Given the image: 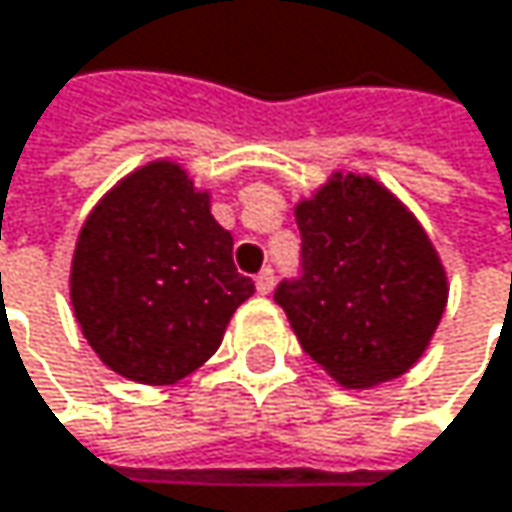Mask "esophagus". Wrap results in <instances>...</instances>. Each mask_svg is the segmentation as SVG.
I'll return each mask as SVG.
<instances>
[{"label":"esophagus","mask_w":512,"mask_h":512,"mask_svg":"<svg viewBox=\"0 0 512 512\" xmlns=\"http://www.w3.org/2000/svg\"><path fill=\"white\" fill-rule=\"evenodd\" d=\"M255 287L260 296H266V293H272V287H275V272L266 266V269H260V275L255 278Z\"/></svg>","instance_id":"1"}]
</instances>
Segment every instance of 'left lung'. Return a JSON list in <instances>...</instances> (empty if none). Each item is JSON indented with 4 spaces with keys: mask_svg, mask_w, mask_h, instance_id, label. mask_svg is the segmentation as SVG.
Returning a JSON list of instances; mask_svg holds the SVG:
<instances>
[{
    "mask_svg": "<svg viewBox=\"0 0 512 512\" xmlns=\"http://www.w3.org/2000/svg\"><path fill=\"white\" fill-rule=\"evenodd\" d=\"M302 275L281 281L302 350L344 388L403 376L433 341L448 275L421 222L379 180L335 171L296 204Z\"/></svg>",
    "mask_w": 512,
    "mask_h": 512,
    "instance_id": "8db88e82",
    "label": "left lung"
}]
</instances>
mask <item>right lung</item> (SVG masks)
I'll use <instances>...</instances> for the list:
<instances>
[{
    "label": "right lung",
    "mask_w": 512,
    "mask_h": 512,
    "mask_svg": "<svg viewBox=\"0 0 512 512\" xmlns=\"http://www.w3.org/2000/svg\"><path fill=\"white\" fill-rule=\"evenodd\" d=\"M234 237L183 165L154 159L88 213L70 263V305L97 358L142 385H174L213 356L255 293Z\"/></svg>",
    "instance_id": "1"
}]
</instances>
